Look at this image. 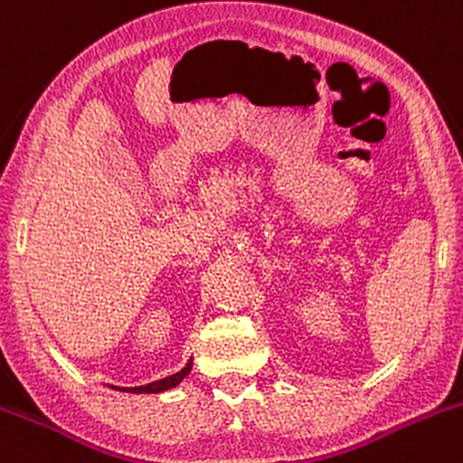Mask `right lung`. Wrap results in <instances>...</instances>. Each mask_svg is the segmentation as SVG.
I'll list each match as a JSON object with an SVG mask.
<instances>
[{
    "mask_svg": "<svg viewBox=\"0 0 463 463\" xmlns=\"http://www.w3.org/2000/svg\"><path fill=\"white\" fill-rule=\"evenodd\" d=\"M189 373H192V361H189L187 365H184L180 373L166 376V379H160V381H154V383H146V385H137V388H116V390H125V392H133V394H156V392H165V390L169 388H175V385L180 383V381L184 379Z\"/></svg>",
    "mask_w": 463,
    "mask_h": 463,
    "instance_id": "right-lung-1",
    "label": "right lung"
}]
</instances>
